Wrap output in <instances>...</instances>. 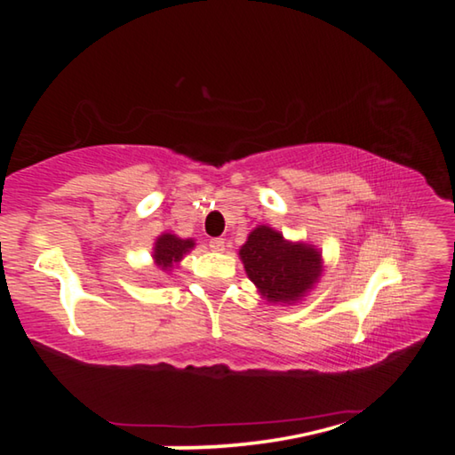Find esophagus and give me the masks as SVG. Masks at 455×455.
<instances>
[{
	"label": "esophagus",
	"instance_id": "34e87169",
	"mask_svg": "<svg viewBox=\"0 0 455 455\" xmlns=\"http://www.w3.org/2000/svg\"><path fill=\"white\" fill-rule=\"evenodd\" d=\"M211 249L217 252L225 251V238H211Z\"/></svg>",
	"mask_w": 455,
	"mask_h": 455
}]
</instances>
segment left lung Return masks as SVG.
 Masks as SVG:
<instances>
[{
    "instance_id": "1",
    "label": "left lung",
    "mask_w": 455,
    "mask_h": 455,
    "mask_svg": "<svg viewBox=\"0 0 455 455\" xmlns=\"http://www.w3.org/2000/svg\"><path fill=\"white\" fill-rule=\"evenodd\" d=\"M244 271L268 303L292 305L321 279V251L291 243L279 230L259 225L238 251Z\"/></svg>"
}]
</instances>
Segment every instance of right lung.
Here are the masks:
<instances>
[{
	"label": "right lung",
	"mask_w": 455,
	"mask_h": 455,
	"mask_svg": "<svg viewBox=\"0 0 455 455\" xmlns=\"http://www.w3.org/2000/svg\"><path fill=\"white\" fill-rule=\"evenodd\" d=\"M195 246L192 238H180L171 233H164L156 238L154 243V252L152 259L156 267L163 268V271H172L174 265H179L182 257Z\"/></svg>",
	"instance_id": "add662e5"
}]
</instances>
